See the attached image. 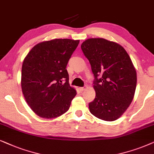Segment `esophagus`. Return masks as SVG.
Masks as SVG:
<instances>
[{"mask_svg": "<svg viewBox=\"0 0 154 154\" xmlns=\"http://www.w3.org/2000/svg\"><path fill=\"white\" fill-rule=\"evenodd\" d=\"M87 89V87H79V90H80V91H85V90Z\"/></svg>", "mask_w": 154, "mask_h": 154, "instance_id": "34e87169", "label": "esophagus"}]
</instances>
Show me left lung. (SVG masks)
<instances>
[{
	"label": "left lung",
	"instance_id": "1",
	"mask_svg": "<svg viewBox=\"0 0 154 154\" xmlns=\"http://www.w3.org/2000/svg\"><path fill=\"white\" fill-rule=\"evenodd\" d=\"M94 76V100L89 110L96 118L114 121L128 109L134 98L137 72L125 48L102 38H89L81 45Z\"/></svg>",
	"mask_w": 154,
	"mask_h": 154
}]
</instances>
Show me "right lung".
<instances>
[{
	"label": "right lung",
	"mask_w": 154,
	"mask_h": 154,
	"mask_svg": "<svg viewBox=\"0 0 154 154\" xmlns=\"http://www.w3.org/2000/svg\"><path fill=\"white\" fill-rule=\"evenodd\" d=\"M79 40L56 38L39 43L24 58L21 86L26 103L37 116L51 119L69 110L77 94L69 84L67 63Z\"/></svg>",
	"instance_id": "1"
}]
</instances>
